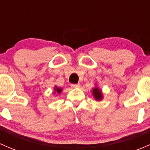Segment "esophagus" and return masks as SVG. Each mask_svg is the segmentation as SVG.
Returning a JSON list of instances; mask_svg holds the SVG:
<instances>
[{
  "mask_svg": "<svg viewBox=\"0 0 150 150\" xmlns=\"http://www.w3.org/2000/svg\"><path fill=\"white\" fill-rule=\"evenodd\" d=\"M80 86H81V85H80V83L72 84V85H71V87H72V88H79Z\"/></svg>",
  "mask_w": 150,
  "mask_h": 150,
  "instance_id": "34e87169",
  "label": "esophagus"
}]
</instances>
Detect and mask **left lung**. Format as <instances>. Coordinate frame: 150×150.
I'll return each instance as SVG.
<instances>
[{"label":"left lung","mask_w":150,"mask_h":150,"mask_svg":"<svg viewBox=\"0 0 150 150\" xmlns=\"http://www.w3.org/2000/svg\"><path fill=\"white\" fill-rule=\"evenodd\" d=\"M92 96H93L94 99L96 101H102L103 99V93H102V91L99 88L98 86H95L93 89H92Z\"/></svg>","instance_id":"obj_1"}]
</instances>
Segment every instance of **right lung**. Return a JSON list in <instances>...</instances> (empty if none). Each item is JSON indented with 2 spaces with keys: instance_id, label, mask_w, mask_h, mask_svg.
<instances>
[{
  "instance_id": "1",
  "label": "right lung",
  "mask_w": 150,
  "mask_h": 150,
  "mask_svg": "<svg viewBox=\"0 0 150 150\" xmlns=\"http://www.w3.org/2000/svg\"><path fill=\"white\" fill-rule=\"evenodd\" d=\"M62 90H63V89L62 88L58 87V86H54V94L56 95V96H57V95H59L60 93L62 92Z\"/></svg>"
}]
</instances>
